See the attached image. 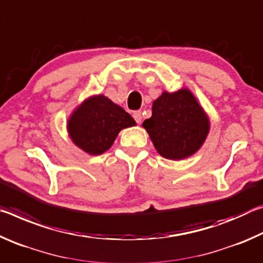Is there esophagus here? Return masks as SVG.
I'll list each match as a JSON object with an SVG mask.
<instances>
[{
  "label": "esophagus",
  "mask_w": 263,
  "mask_h": 263,
  "mask_svg": "<svg viewBox=\"0 0 263 263\" xmlns=\"http://www.w3.org/2000/svg\"><path fill=\"white\" fill-rule=\"evenodd\" d=\"M133 118H135V121L138 124H140L141 123V119H142L141 111H135V112H133Z\"/></svg>",
  "instance_id": "1"
}]
</instances>
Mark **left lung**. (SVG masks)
<instances>
[{"mask_svg":"<svg viewBox=\"0 0 263 263\" xmlns=\"http://www.w3.org/2000/svg\"><path fill=\"white\" fill-rule=\"evenodd\" d=\"M154 147L162 157L181 160L201 147L209 132V121L193 94L182 89L163 92L152 106V117L142 123Z\"/></svg>","mask_w":263,"mask_h":263,"instance_id":"left-lung-1","label":"left lung"}]
</instances>
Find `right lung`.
Listing matches in <instances>:
<instances>
[{
    "mask_svg": "<svg viewBox=\"0 0 263 263\" xmlns=\"http://www.w3.org/2000/svg\"><path fill=\"white\" fill-rule=\"evenodd\" d=\"M136 125L135 119L103 95L83 102L68 122L69 136L89 154H102L111 147L122 128Z\"/></svg>",
    "mask_w": 263,
    "mask_h": 263,
    "instance_id": "1",
    "label": "right lung"
}]
</instances>
